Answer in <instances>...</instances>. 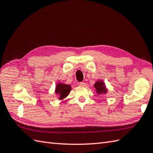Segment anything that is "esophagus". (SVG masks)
Instances as JSON below:
<instances>
[{
	"label": "esophagus",
	"mask_w": 153,
	"mask_h": 153,
	"mask_svg": "<svg viewBox=\"0 0 153 153\" xmlns=\"http://www.w3.org/2000/svg\"><path fill=\"white\" fill-rule=\"evenodd\" d=\"M79 85H80V86H85L86 85V83H85V82H80L79 83Z\"/></svg>",
	"instance_id": "1"
}]
</instances>
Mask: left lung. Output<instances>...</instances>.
Masks as SVG:
<instances>
[{"mask_svg": "<svg viewBox=\"0 0 153 153\" xmlns=\"http://www.w3.org/2000/svg\"><path fill=\"white\" fill-rule=\"evenodd\" d=\"M94 86L95 89V90H96V93L98 95L107 94V89L106 88L105 83L103 82V81L101 80L97 81V82H95Z\"/></svg>", "mask_w": 153, "mask_h": 153, "instance_id": "1", "label": "left lung"}]
</instances>
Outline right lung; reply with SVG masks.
I'll list each match as a JSON object with an SVG mask.
<instances>
[{
  "instance_id": "1",
  "label": "right lung",
  "mask_w": 153,
  "mask_h": 153,
  "mask_svg": "<svg viewBox=\"0 0 153 153\" xmlns=\"http://www.w3.org/2000/svg\"><path fill=\"white\" fill-rule=\"evenodd\" d=\"M71 89V87L70 85H66L64 83H59L56 85L55 93L58 95L59 100H62L70 94Z\"/></svg>"
}]
</instances>
